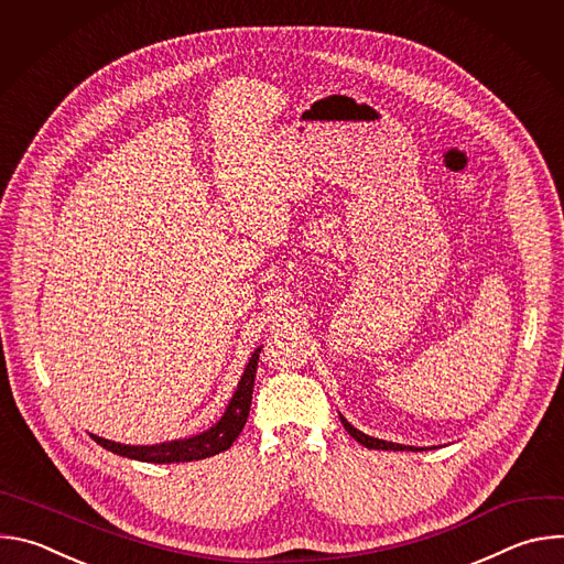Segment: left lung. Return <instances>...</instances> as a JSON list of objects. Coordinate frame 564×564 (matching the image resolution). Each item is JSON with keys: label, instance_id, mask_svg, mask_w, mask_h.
Returning a JSON list of instances; mask_svg holds the SVG:
<instances>
[{"label": "left lung", "instance_id": "left-lung-1", "mask_svg": "<svg viewBox=\"0 0 564 564\" xmlns=\"http://www.w3.org/2000/svg\"><path fill=\"white\" fill-rule=\"evenodd\" d=\"M341 424L344 429L359 442L364 444L366 448H375V451H422V448H415V446H404V444H394V442H386V440H377V437H370L361 431H357L352 424H348V420L341 417Z\"/></svg>", "mask_w": 564, "mask_h": 564}]
</instances>
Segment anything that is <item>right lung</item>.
<instances>
[{
  "label": "right lung",
  "mask_w": 564,
  "mask_h": 564,
  "mask_svg": "<svg viewBox=\"0 0 564 564\" xmlns=\"http://www.w3.org/2000/svg\"><path fill=\"white\" fill-rule=\"evenodd\" d=\"M263 348V346H261ZM257 348L243 370V377H240L229 404L223 413V417L207 431L187 437V440H174V442H163V444H153V446H131V444H118L98 435H91L94 442H98L102 448L138 459V462H151V464H174V462H194V459H205L216 453L227 451L234 440L243 431L250 406H252V392H254V377H257V366H259V352Z\"/></svg>",
  "instance_id": "obj_1"
}]
</instances>
